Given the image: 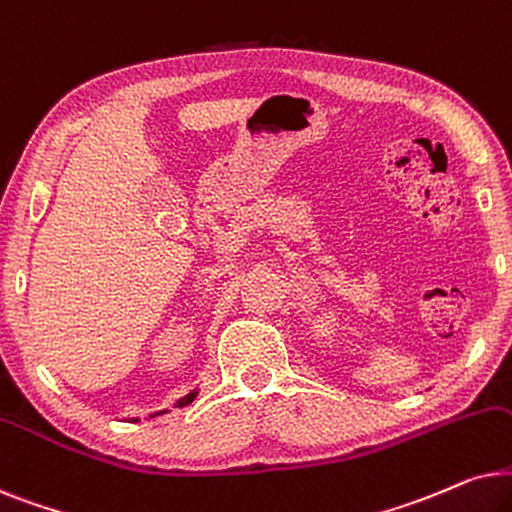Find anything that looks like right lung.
Instances as JSON below:
<instances>
[{"label":"right lung","instance_id":"obj_1","mask_svg":"<svg viewBox=\"0 0 512 512\" xmlns=\"http://www.w3.org/2000/svg\"><path fill=\"white\" fill-rule=\"evenodd\" d=\"M196 395H199V388H194V391H192V393H187L185 398H180V400H177L175 407H187L189 403H194V398H196ZM166 412H170V410H161V412H156V414H149V419H154V417H161V414H166Z\"/></svg>","mask_w":512,"mask_h":512}]
</instances>
